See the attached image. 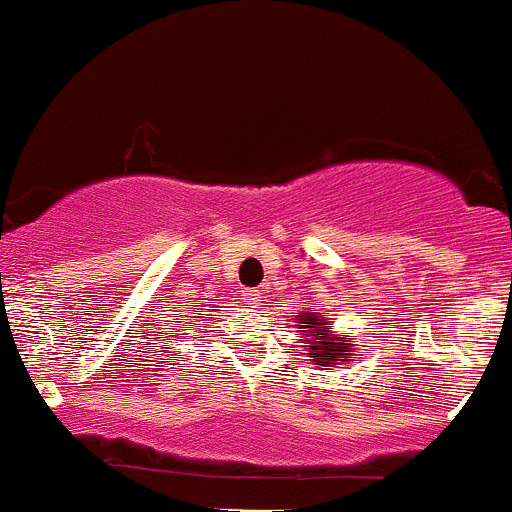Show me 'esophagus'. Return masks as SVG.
Returning a JSON list of instances; mask_svg holds the SVG:
<instances>
[{"mask_svg":"<svg viewBox=\"0 0 512 512\" xmlns=\"http://www.w3.org/2000/svg\"><path fill=\"white\" fill-rule=\"evenodd\" d=\"M245 299H247V304L260 306L262 304V292H260V289H252V292L245 294Z\"/></svg>","mask_w":512,"mask_h":512,"instance_id":"esophagus-1","label":"esophagus"}]
</instances>
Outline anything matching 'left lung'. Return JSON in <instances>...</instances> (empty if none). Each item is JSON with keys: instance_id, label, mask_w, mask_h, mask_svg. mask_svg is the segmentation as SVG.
Masks as SVG:
<instances>
[{"instance_id": "1", "label": "left lung", "mask_w": 512, "mask_h": 512, "mask_svg": "<svg viewBox=\"0 0 512 512\" xmlns=\"http://www.w3.org/2000/svg\"><path fill=\"white\" fill-rule=\"evenodd\" d=\"M299 328H304V336H309V358L314 360L316 365H336V360L351 358V343H336V338L328 336L326 328L328 321L321 319L319 314H304L299 316Z\"/></svg>"}]
</instances>
